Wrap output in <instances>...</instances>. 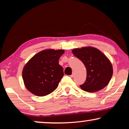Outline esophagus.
Segmentation results:
<instances>
[{"mask_svg":"<svg viewBox=\"0 0 129 129\" xmlns=\"http://www.w3.org/2000/svg\"><path fill=\"white\" fill-rule=\"evenodd\" d=\"M70 77H72V78H73V77H74V76H75V75H74V73H73V74H72V75H70Z\"/></svg>","mask_w":129,"mask_h":129,"instance_id":"esophagus-1","label":"esophagus"}]
</instances>
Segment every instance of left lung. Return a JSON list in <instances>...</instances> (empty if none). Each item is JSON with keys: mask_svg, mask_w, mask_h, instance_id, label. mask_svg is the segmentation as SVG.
Returning <instances> with one entry per match:
<instances>
[{"mask_svg": "<svg viewBox=\"0 0 129 129\" xmlns=\"http://www.w3.org/2000/svg\"><path fill=\"white\" fill-rule=\"evenodd\" d=\"M72 53L83 63L87 70L86 80L80 86L81 89L87 92H96L109 84L113 69L110 60L101 51L87 46L74 49Z\"/></svg>", "mask_w": 129, "mask_h": 129, "instance_id": "1", "label": "left lung"}]
</instances>
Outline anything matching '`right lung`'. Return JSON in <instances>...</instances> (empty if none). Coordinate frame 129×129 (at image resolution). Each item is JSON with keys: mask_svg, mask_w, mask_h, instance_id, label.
Here are the masks:
<instances>
[{"mask_svg": "<svg viewBox=\"0 0 129 129\" xmlns=\"http://www.w3.org/2000/svg\"><path fill=\"white\" fill-rule=\"evenodd\" d=\"M63 49H48L35 54L24 65L22 77L26 89L38 96H46L57 87L62 78L63 68L59 64Z\"/></svg>", "mask_w": 129, "mask_h": 129, "instance_id": "1", "label": "right lung"}]
</instances>
